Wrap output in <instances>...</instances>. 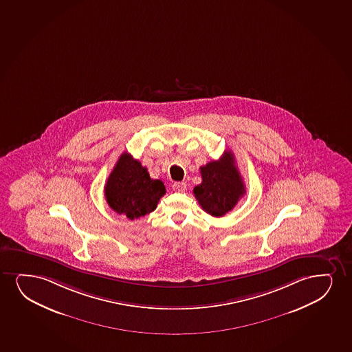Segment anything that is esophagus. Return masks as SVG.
Segmentation results:
<instances>
[{
	"mask_svg": "<svg viewBox=\"0 0 352 352\" xmlns=\"http://www.w3.org/2000/svg\"><path fill=\"white\" fill-rule=\"evenodd\" d=\"M187 189V184L184 182H175L173 184V190L178 192H183Z\"/></svg>",
	"mask_w": 352,
	"mask_h": 352,
	"instance_id": "esophagus-1",
	"label": "esophagus"
}]
</instances>
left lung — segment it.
Wrapping results in <instances>:
<instances>
[{"instance_id": "1", "label": "left lung", "mask_w": 352, "mask_h": 352, "mask_svg": "<svg viewBox=\"0 0 352 352\" xmlns=\"http://www.w3.org/2000/svg\"><path fill=\"white\" fill-rule=\"evenodd\" d=\"M200 169L202 182L192 190L196 200L212 217H223L245 194L244 182L234 165L233 153L226 151L220 160L210 162Z\"/></svg>"}]
</instances>
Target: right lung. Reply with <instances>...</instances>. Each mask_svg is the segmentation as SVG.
<instances>
[{
  "label": "right lung",
  "mask_w": 352,
  "mask_h": 352,
  "mask_svg": "<svg viewBox=\"0 0 352 352\" xmlns=\"http://www.w3.org/2000/svg\"><path fill=\"white\" fill-rule=\"evenodd\" d=\"M164 194V183L152 179L146 168L127 152L118 160L104 186V197L111 210L131 220L156 210Z\"/></svg>",
  "instance_id": "add662e5"
}]
</instances>
